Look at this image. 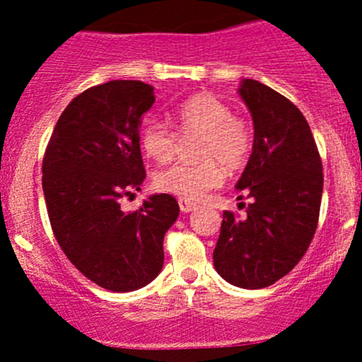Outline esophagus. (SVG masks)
Returning a JSON list of instances; mask_svg holds the SVG:
<instances>
[{
    "mask_svg": "<svg viewBox=\"0 0 362 362\" xmlns=\"http://www.w3.org/2000/svg\"><path fill=\"white\" fill-rule=\"evenodd\" d=\"M178 204H180V210L184 211V214H189V211L196 210V206H198V204L189 202V199H178Z\"/></svg>",
    "mask_w": 362,
    "mask_h": 362,
    "instance_id": "34e87169",
    "label": "esophagus"
}]
</instances>
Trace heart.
<instances>
[{"mask_svg":"<svg viewBox=\"0 0 362 362\" xmlns=\"http://www.w3.org/2000/svg\"><path fill=\"white\" fill-rule=\"evenodd\" d=\"M171 117L182 138L199 136L194 151L199 163H177L158 171L154 177L158 191L196 202L221 185L222 166L235 171L249 160L254 145L250 124L233 115L229 105L214 94L199 93L187 98L171 110ZM140 140L145 154L156 163H168L177 152V133L159 120L145 124Z\"/></svg>","mask_w":362,"mask_h":362,"instance_id":"b5f03b06","label":"heart"}]
</instances>
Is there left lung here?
Masks as SVG:
<instances>
[{
  "instance_id": "1",
  "label": "left lung",
  "mask_w": 362,
  "mask_h": 362,
  "mask_svg": "<svg viewBox=\"0 0 362 362\" xmlns=\"http://www.w3.org/2000/svg\"><path fill=\"white\" fill-rule=\"evenodd\" d=\"M238 93L254 122V145L236 189L252 203L243 218L224 211L214 266L233 286L262 289L301 261L315 235L322 160L308 122L286 96L252 78Z\"/></svg>"
}]
</instances>
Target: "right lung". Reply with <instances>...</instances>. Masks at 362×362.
Masks as SVG:
<instances>
[{"label":"right lung","instance_id":"1","mask_svg":"<svg viewBox=\"0 0 362 362\" xmlns=\"http://www.w3.org/2000/svg\"><path fill=\"white\" fill-rule=\"evenodd\" d=\"M154 87L112 80L83 90L61 113L43 158V194L54 236L87 279L113 293L151 284L163 269V240L178 217L177 199L152 194L136 211L120 199L145 180L144 113Z\"/></svg>","mask_w":362,"mask_h":362}]
</instances>
